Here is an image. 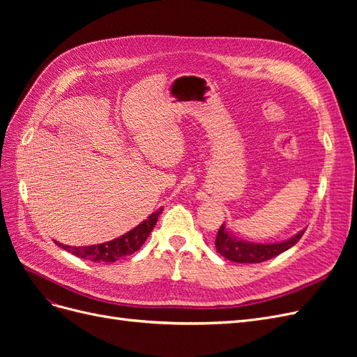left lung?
<instances>
[{"mask_svg":"<svg viewBox=\"0 0 357 357\" xmlns=\"http://www.w3.org/2000/svg\"><path fill=\"white\" fill-rule=\"evenodd\" d=\"M304 232L305 229H302L283 241L252 243L238 238L231 229H226L223 223L218 232V236H215V248H218L219 255L228 259V261L238 264H261L289 250L290 247H294L301 240Z\"/></svg>","mask_w":357,"mask_h":357,"instance_id":"1","label":"left lung"}]
</instances>
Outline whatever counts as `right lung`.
<instances>
[{
    "label": "right lung",
    "instance_id": "add662e5",
    "mask_svg": "<svg viewBox=\"0 0 357 357\" xmlns=\"http://www.w3.org/2000/svg\"><path fill=\"white\" fill-rule=\"evenodd\" d=\"M162 210H164V207L153 211L146 220H143L138 226H135L134 229L128 231L122 236H119V238H114L112 241H107L102 244L84 245V247H71L67 244H61L58 241H55V244L63 248V250H67L68 253L84 259V261L98 262V264L116 262L125 256H131L144 244L150 232L153 231Z\"/></svg>",
    "mask_w": 357,
    "mask_h": 357
}]
</instances>
